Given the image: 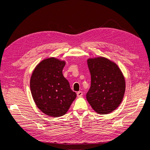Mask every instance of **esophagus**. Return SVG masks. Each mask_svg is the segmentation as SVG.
<instances>
[{"label": "esophagus", "instance_id": "1", "mask_svg": "<svg viewBox=\"0 0 150 150\" xmlns=\"http://www.w3.org/2000/svg\"><path fill=\"white\" fill-rule=\"evenodd\" d=\"M83 93L82 91H78L77 93V96H78V97H81L83 96Z\"/></svg>", "mask_w": 150, "mask_h": 150}]
</instances>
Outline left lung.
I'll return each instance as SVG.
<instances>
[{
	"label": "left lung",
	"mask_w": 150,
	"mask_h": 150,
	"mask_svg": "<svg viewBox=\"0 0 150 150\" xmlns=\"http://www.w3.org/2000/svg\"><path fill=\"white\" fill-rule=\"evenodd\" d=\"M91 87L86 99L98 114L105 115L115 110L121 104L125 92V79L115 62L103 57L89 59Z\"/></svg>",
	"instance_id": "obj_1"
}]
</instances>
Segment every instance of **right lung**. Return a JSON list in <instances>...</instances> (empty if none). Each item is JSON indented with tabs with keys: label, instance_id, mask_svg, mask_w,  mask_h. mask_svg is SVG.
Masks as SVG:
<instances>
[{
	"label": "right lung",
	"instance_id": "right-lung-1",
	"mask_svg": "<svg viewBox=\"0 0 150 150\" xmlns=\"http://www.w3.org/2000/svg\"><path fill=\"white\" fill-rule=\"evenodd\" d=\"M65 64V61L47 58L38 64L32 74V96L38 108L47 116L64 115L76 98L62 74Z\"/></svg>",
	"mask_w": 150,
	"mask_h": 150
}]
</instances>
